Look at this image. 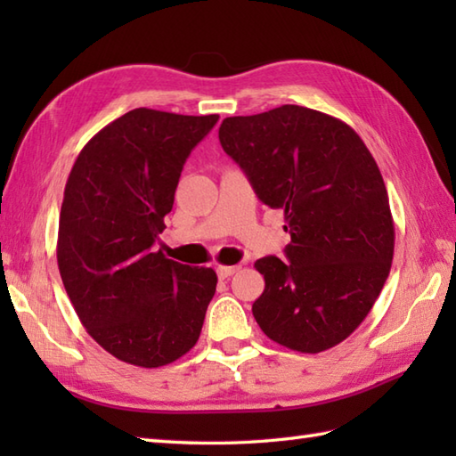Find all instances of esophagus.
I'll return each mask as SVG.
<instances>
[{
	"mask_svg": "<svg viewBox=\"0 0 456 456\" xmlns=\"http://www.w3.org/2000/svg\"><path fill=\"white\" fill-rule=\"evenodd\" d=\"M239 270V266H217V276L221 278V280H225V278H229V276H233L235 273Z\"/></svg>",
	"mask_w": 456,
	"mask_h": 456,
	"instance_id": "34e87169",
	"label": "esophagus"
}]
</instances>
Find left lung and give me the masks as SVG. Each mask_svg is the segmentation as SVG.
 Returning <instances> with one entry per match:
<instances>
[{
	"instance_id": "left-lung-1",
	"label": "left lung",
	"mask_w": 456,
	"mask_h": 456,
	"mask_svg": "<svg viewBox=\"0 0 456 456\" xmlns=\"http://www.w3.org/2000/svg\"><path fill=\"white\" fill-rule=\"evenodd\" d=\"M219 142L258 200L284 209L286 260L258 258L265 335L322 353L364 322L390 274L394 221L382 174L362 139L331 115L282 105L227 118Z\"/></svg>"
}]
</instances>
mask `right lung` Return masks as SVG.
Here are the masks:
<instances>
[{"instance_id":"right-lung-1","label":"right lung","mask_w":456,"mask_h":456,"mask_svg":"<svg viewBox=\"0 0 456 456\" xmlns=\"http://www.w3.org/2000/svg\"><path fill=\"white\" fill-rule=\"evenodd\" d=\"M217 119L133 110L94 134L68 176L58 270L86 331L123 362L170 364L200 338L217 274L154 243L183 162Z\"/></svg>"}]
</instances>
